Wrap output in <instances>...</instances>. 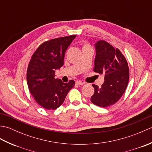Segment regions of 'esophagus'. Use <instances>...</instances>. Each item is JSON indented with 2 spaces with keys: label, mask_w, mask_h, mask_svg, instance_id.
Masks as SVG:
<instances>
[{
  "label": "esophagus",
  "mask_w": 152,
  "mask_h": 152,
  "mask_svg": "<svg viewBox=\"0 0 152 152\" xmlns=\"http://www.w3.org/2000/svg\"><path fill=\"white\" fill-rule=\"evenodd\" d=\"M76 84L78 85V86H82V85L84 84V82H83L82 81H77L76 82Z\"/></svg>",
  "instance_id": "1"
}]
</instances>
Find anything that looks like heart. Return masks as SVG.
<instances>
[{"label": "heart", "instance_id": "heart-1", "mask_svg": "<svg viewBox=\"0 0 152 152\" xmlns=\"http://www.w3.org/2000/svg\"><path fill=\"white\" fill-rule=\"evenodd\" d=\"M86 49H91V46H90L89 44H85L83 45V46H82V50H86Z\"/></svg>", "mask_w": 152, "mask_h": 152}]
</instances>
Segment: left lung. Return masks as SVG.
Wrapping results in <instances>:
<instances>
[{
	"label": "left lung",
	"instance_id": "8db88e82",
	"mask_svg": "<svg viewBox=\"0 0 152 152\" xmlns=\"http://www.w3.org/2000/svg\"><path fill=\"white\" fill-rule=\"evenodd\" d=\"M95 72L104 75V82L95 89L91 101L96 106L105 108L117 102L124 94L129 82V70L128 64L121 51L104 40L95 44Z\"/></svg>",
	"mask_w": 152,
	"mask_h": 152
}]
</instances>
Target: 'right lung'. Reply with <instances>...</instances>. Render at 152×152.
<instances>
[{
    "label": "right lung",
    "instance_id": "obj_1",
    "mask_svg": "<svg viewBox=\"0 0 152 152\" xmlns=\"http://www.w3.org/2000/svg\"><path fill=\"white\" fill-rule=\"evenodd\" d=\"M76 35L61 37L45 42L34 51L28 64L27 81L35 101L46 110H56L75 85L71 80L64 83L55 78L56 70L64 64L65 51Z\"/></svg>",
    "mask_w": 152,
    "mask_h": 152
}]
</instances>
